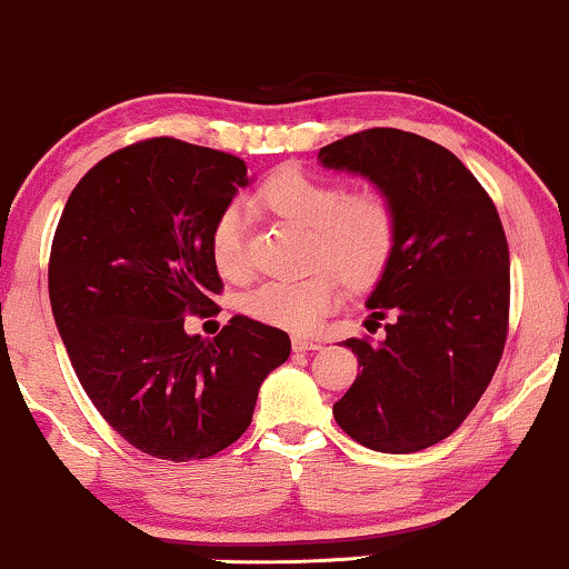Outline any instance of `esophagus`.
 <instances>
[{"mask_svg":"<svg viewBox=\"0 0 569 569\" xmlns=\"http://www.w3.org/2000/svg\"><path fill=\"white\" fill-rule=\"evenodd\" d=\"M317 349H322V343H319V340H311V338H306V336H296L292 338V351H317Z\"/></svg>","mask_w":569,"mask_h":569,"instance_id":"obj_1","label":"esophagus"}]
</instances>
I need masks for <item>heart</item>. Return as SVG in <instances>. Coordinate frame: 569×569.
Returning <instances> with one entry per match:
<instances>
[{
    "label": "heart",
    "instance_id": "b5f03b06",
    "mask_svg": "<svg viewBox=\"0 0 569 569\" xmlns=\"http://www.w3.org/2000/svg\"><path fill=\"white\" fill-rule=\"evenodd\" d=\"M260 202L277 218L311 237V263L330 266L296 282H260L242 298V311L256 322L306 332L340 303V282L370 287L386 271L397 247V210L378 191L349 193L343 183L311 176L298 167L273 172L260 189ZM210 256L226 279L247 273L242 216L237 207L220 212L210 233Z\"/></svg>",
    "mask_w": 569,
    "mask_h": 569
}]
</instances>
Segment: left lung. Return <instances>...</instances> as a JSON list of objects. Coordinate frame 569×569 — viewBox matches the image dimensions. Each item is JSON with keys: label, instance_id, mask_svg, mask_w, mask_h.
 I'll return each mask as SVG.
<instances>
[{"label": "left lung", "instance_id": "left-lung-1", "mask_svg": "<svg viewBox=\"0 0 569 569\" xmlns=\"http://www.w3.org/2000/svg\"><path fill=\"white\" fill-rule=\"evenodd\" d=\"M319 164L370 180L397 210V247L367 296L378 343L349 338L357 380L338 426L378 452L442 442L479 402L509 327V244L498 210L452 151L376 127L319 149Z\"/></svg>", "mask_w": 569, "mask_h": 569}]
</instances>
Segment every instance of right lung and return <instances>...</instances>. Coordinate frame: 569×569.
Returning a JSON list of instances; mask_svg holds the SVG:
<instances>
[{"instance_id":"add662e5","label":"right lung","mask_w":569,"mask_h":569,"mask_svg":"<svg viewBox=\"0 0 569 569\" xmlns=\"http://www.w3.org/2000/svg\"><path fill=\"white\" fill-rule=\"evenodd\" d=\"M247 167L176 138L113 151L71 191L50 252V306L79 383L106 423L162 460L237 442L260 383L290 357L277 327L233 317L218 338L183 330L220 292L210 233Z\"/></svg>"}]
</instances>
